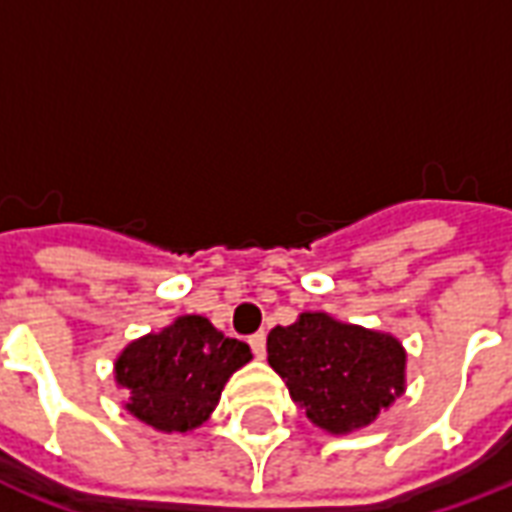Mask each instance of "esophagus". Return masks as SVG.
<instances>
[{
  "mask_svg": "<svg viewBox=\"0 0 512 512\" xmlns=\"http://www.w3.org/2000/svg\"><path fill=\"white\" fill-rule=\"evenodd\" d=\"M249 345H252V354L257 356V359H263L266 356V334L257 332L249 337Z\"/></svg>",
  "mask_w": 512,
  "mask_h": 512,
  "instance_id": "esophagus-1",
  "label": "esophagus"
}]
</instances>
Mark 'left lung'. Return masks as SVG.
Returning a JSON list of instances; mask_svg holds the SVG:
<instances>
[{"mask_svg": "<svg viewBox=\"0 0 512 512\" xmlns=\"http://www.w3.org/2000/svg\"><path fill=\"white\" fill-rule=\"evenodd\" d=\"M268 365L312 425L337 436L367 428L406 392L400 340L326 312H301L296 323L271 329Z\"/></svg>", "mask_w": 512, "mask_h": 512, "instance_id": "1", "label": "left lung"}]
</instances>
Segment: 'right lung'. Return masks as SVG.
<instances>
[{"mask_svg":"<svg viewBox=\"0 0 512 512\" xmlns=\"http://www.w3.org/2000/svg\"><path fill=\"white\" fill-rule=\"evenodd\" d=\"M249 359V345L224 337L208 318L180 315L123 348L115 381L136 419L161 433H186L211 417L224 384Z\"/></svg>","mask_w":512,"mask_h":512,"instance_id":"add662e5","label":"right lung"}]
</instances>
